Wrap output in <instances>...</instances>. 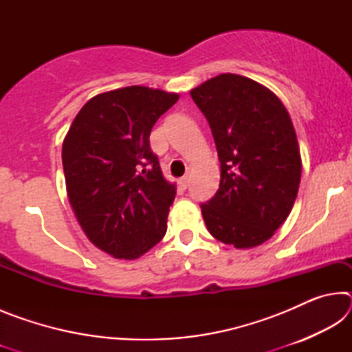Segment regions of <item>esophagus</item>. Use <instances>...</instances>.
Here are the masks:
<instances>
[{
    "instance_id": "34e87169",
    "label": "esophagus",
    "mask_w": 352,
    "mask_h": 352,
    "mask_svg": "<svg viewBox=\"0 0 352 352\" xmlns=\"http://www.w3.org/2000/svg\"><path fill=\"white\" fill-rule=\"evenodd\" d=\"M178 186H180V189H186L189 186V178L188 177H182L180 180H178Z\"/></svg>"
}]
</instances>
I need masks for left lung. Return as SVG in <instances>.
<instances>
[{
  "instance_id": "obj_1",
  "label": "left lung",
  "mask_w": 352,
  "mask_h": 352,
  "mask_svg": "<svg viewBox=\"0 0 352 352\" xmlns=\"http://www.w3.org/2000/svg\"><path fill=\"white\" fill-rule=\"evenodd\" d=\"M210 122L220 162L216 195L201 205L211 236L236 248L275 234L295 204L301 153L289 111L275 93L239 74L190 90Z\"/></svg>"
}]
</instances>
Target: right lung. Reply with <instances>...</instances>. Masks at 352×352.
<instances>
[{"label": "right lung", "mask_w": 352, "mask_h": 352, "mask_svg": "<svg viewBox=\"0 0 352 352\" xmlns=\"http://www.w3.org/2000/svg\"><path fill=\"white\" fill-rule=\"evenodd\" d=\"M180 94L133 85L96 94L63 140L69 205L83 233L116 259H136L163 239L177 186L151 151L157 119Z\"/></svg>", "instance_id": "1"}]
</instances>
